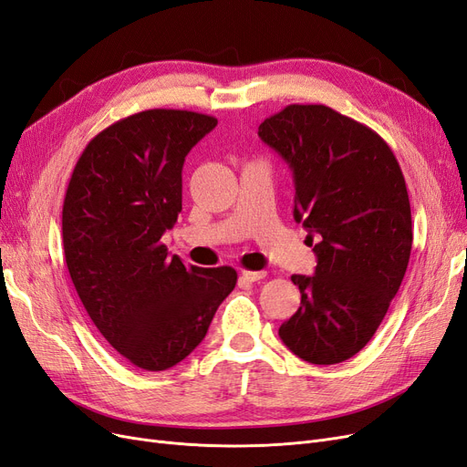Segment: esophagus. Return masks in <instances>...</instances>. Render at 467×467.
Returning a JSON list of instances; mask_svg holds the SVG:
<instances>
[{"instance_id": "obj_1", "label": "esophagus", "mask_w": 467, "mask_h": 467, "mask_svg": "<svg viewBox=\"0 0 467 467\" xmlns=\"http://www.w3.org/2000/svg\"><path fill=\"white\" fill-rule=\"evenodd\" d=\"M241 276H244L247 282H261L266 272L265 270H241Z\"/></svg>"}]
</instances>
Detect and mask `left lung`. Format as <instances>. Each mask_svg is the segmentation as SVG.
I'll return each mask as SVG.
<instances>
[{"instance_id":"obj_1","label":"left lung","mask_w":467,"mask_h":467,"mask_svg":"<svg viewBox=\"0 0 467 467\" xmlns=\"http://www.w3.org/2000/svg\"><path fill=\"white\" fill-rule=\"evenodd\" d=\"M259 137L294 171V218L307 230L317 268L294 275L301 305L282 342L313 365L361 351L387 315L411 253V208L392 149L367 127L323 104H289Z\"/></svg>"}]
</instances>
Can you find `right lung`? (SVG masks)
<instances>
[{
    "mask_svg": "<svg viewBox=\"0 0 467 467\" xmlns=\"http://www.w3.org/2000/svg\"><path fill=\"white\" fill-rule=\"evenodd\" d=\"M187 109H144L96 135L61 213L69 276L94 327L144 371L195 349L237 282L232 266H185L162 244L182 213L185 156L216 127Z\"/></svg>",
    "mask_w": 467,
    "mask_h": 467,
    "instance_id": "add662e5",
    "label": "right lung"
}]
</instances>
